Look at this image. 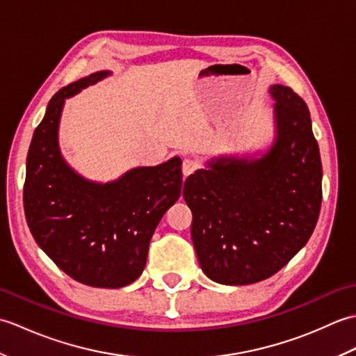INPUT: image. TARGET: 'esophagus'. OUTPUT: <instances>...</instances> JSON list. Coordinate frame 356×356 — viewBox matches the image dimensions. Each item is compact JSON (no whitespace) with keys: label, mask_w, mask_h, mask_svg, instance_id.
Wrapping results in <instances>:
<instances>
[{"label":"esophagus","mask_w":356,"mask_h":356,"mask_svg":"<svg viewBox=\"0 0 356 356\" xmlns=\"http://www.w3.org/2000/svg\"><path fill=\"white\" fill-rule=\"evenodd\" d=\"M197 168H199V162L195 161V159H191V157L184 159V163H182L184 176H190V174H193Z\"/></svg>","instance_id":"esophagus-1"}]
</instances>
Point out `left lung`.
<instances>
[{
    "label": "left lung",
    "instance_id": "8db88e82",
    "mask_svg": "<svg viewBox=\"0 0 356 356\" xmlns=\"http://www.w3.org/2000/svg\"><path fill=\"white\" fill-rule=\"evenodd\" d=\"M274 140L264 151L209 159L188 176L184 197L202 270L216 283L274 275L311 238L321 208L323 168L311 113L292 88L269 87Z\"/></svg>",
    "mask_w": 356,
    "mask_h": 356
}]
</instances>
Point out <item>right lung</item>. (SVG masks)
Returning <instances> with one entry per match:
<instances>
[{
  "mask_svg": "<svg viewBox=\"0 0 356 356\" xmlns=\"http://www.w3.org/2000/svg\"><path fill=\"white\" fill-rule=\"evenodd\" d=\"M110 74H88L50 99L30 142L24 213L35 241L59 269L82 284L118 289L145 268L151 237L180 197L182 161L136 166L105 184L67 163L59 148L65 99Z\"/></svg>",
  "mask_w": 356,
  "mask_h": 356,
  "instance_id": "right-lung-1",
  "label": "right lung"
}]
</instances>
